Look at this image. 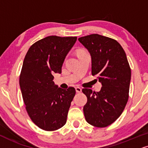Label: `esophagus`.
Here are the masks:
<instances>
[{
    "mask_svg": "<svg viewBox=\"0 0 148 148\" xmlns=\"http://www.w3.org/2000/svg\"><path fill=\"white\" fill-rule=\"evenodd\" d=\"M75 90L76 92H82V88L80 87H75Z\"/></svg>",
    "mask_w": 148,
    "mask_h": 148,
    "instance_id": "obj_1",
    "label": "esophagus"
}]
</instances>
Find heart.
Masks as SVG:
<instances>
[{"instance_id":"1","label":"heart","mask_w":148,"mask_h":148,"mask_svg":"<svg viewBox=\"0 0 148 148\" xmlns=\"http://www.w3.org/2000/svg\"><path fill=\"white\" fill-rule=\"evenodd\" d=\"M83 52H84V51H79L78 52V53H83Z\"/></svg>"}]
</instances>
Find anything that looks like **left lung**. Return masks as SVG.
Wrapping results in <instances>:
<instances>
[{
    "mask_svg": "<svg viewBox=\"0 0 148 148\" xmlns=\"http://www.w3.org/2000/svg\"><path fill=\"white\" fill-rule=\"evenodd\" d=\"M91 56L92 75L102 87L99 92L83 88L87 97L84 114L89 124L104 127L112 124L124 110L129 97L131 70L126 55L115 40L91 34L78 38Z\"/></svg>",
    "mask_w": 148,
    "mask_h": 148,
    "instance_id": "left-lung-1",
    "label": "left lung"
}]
</instances>
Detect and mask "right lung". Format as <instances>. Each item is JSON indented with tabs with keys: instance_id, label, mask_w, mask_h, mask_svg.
<instances>
[{
	"instance_id": "obj_1",
	"label": "right lung",
	"mask_w": 148,
	"mask_h": 148,
	"mask_svg": "<svg viewBox=\"0 0 148 148\" xmlns=\"http://www.w3.org/2000/svg\"><path fill=\"white\" fill-rule=\"evenodd\" d=\"M77 37L51 36L32 45L24 59L20 87L29 116L46 131L65 125L75 89L59 88L54 84L55 73H61L66 56Z\"/></svg>"
}]
</instances>
